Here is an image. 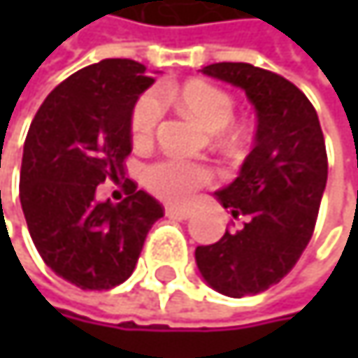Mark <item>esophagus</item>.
I'll list each match as a JSON object with an SVG mask.
<instances>
[{"label":"esophagus","mask_w":358,"mask_h":358,"mask_svg":"<svg viewBox=\"0 0 358 358\" xmlns=\"http://www.w3.org/2000/svg\"><path fill=\"white\" fill-rule=\"evenodd\" d=\"M166 213H168L170 217L188 220V217L192 215V209H188V207H178V205H168V207H166Z\"/></svg>","instance_id":"34e87169"}]
</instances>
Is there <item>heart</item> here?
<instances>
[{
  "instance_id": "b5f03b06",
  "label": "heart",
  "mask_w": 358,
  "mask_h": 358,
  "mask_svg": "<svg viewBox=\"0 0 358 358\" xmlns=\"http://www.w3.org/2000/svg\"><path fill=\"white\" fill-rule=\"evenodd\" d=\"M166 93H145L132 109L130 117V130L132 141L136 145H145L153 138L162 117H164V99ZM176 99L180 106L186 109L196 122H201L209 132L224 130L230 120L234 103L226 91H222L215 85L192 80L184 85L178 91ZM211 178L209 170L190 162L182 159H162L145 170L147 186L162 199L168 201H184L188 199L196 188L207 184Z\"/></svg>"
}]
</instances>
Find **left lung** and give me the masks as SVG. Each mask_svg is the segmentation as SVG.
<instances>
[{"instance_id": "8db88e82", "label": "left lung", "mask_w": 358, "mask_h": 358, "mask_svg": "<svg viewBox=\"0 0 358 358\" xmlns=\"http://www.w3.org/2000/svg\"><path fill=\"white\" fill-rule=\"evenodd\" d=\"M201 72L243 89L257 115L238 176L213 192L245 226L194 250L201 278L215 292L243 299L278 284L307 249L327 182L325 141L311 101L280 74L245 62Z\"/></svg>"}]
</instances>
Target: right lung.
<instances>
[{
  "mask_svg": "<svg viewBox=\"0 0 358 358\" xmlns=\"http://www.w3.org/2000/svg\"><path fill=\"white\" fill-rule=\"evenodd\" d=\"M153 83L138 62L101 59L57 85L29 128L20 168L27 226L47 267L83 290L126 282L164 217L159 201L130 180L122 203L97 201L101 182L124 178L132 109Z\"/></svg>",
  "mask_w": 358,
  "mask_h": 358,
  "instance_id": "1",
  "label": "right lung"
}]
</instances>
